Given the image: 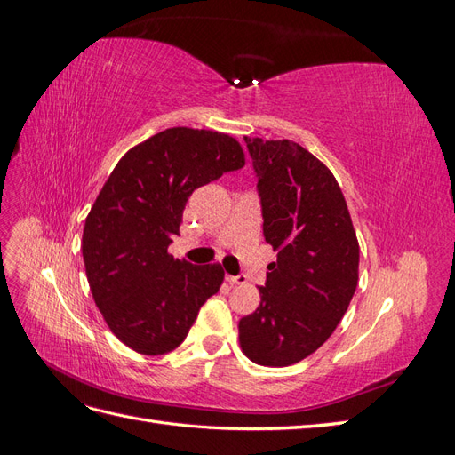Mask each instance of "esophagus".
Listing matches in <instances>:
<instances>
[{
    "mask_svg": "<svg viewBox=\"0 0 455 455\" xmlns=\"http://www.w3.org/2000/svg\"><path fill=\"white\" fill-rule=\"evenodd\" d=\"M226 281L229 284H246V275H226Z\"/></svg>",
    "mask_w": 455,
    "mask_h": 455,
    "instance_id": "1",
    "label": "esophagus"
}]
</instances>
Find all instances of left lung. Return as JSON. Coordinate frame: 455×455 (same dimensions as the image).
Masks as SVG:
<instances>
[{
    "instance_id": "obj_1",
    "label": "left lung",
    "mask_w": 455,
    "mask_h": 455,
    "mask_svg": "<svg viewBox=\"0 0 455 455\" xmlns=\"http://www.w3.org/2000/svg\"><path fill=\"white\" fill-rule=\"evenodd\" d=\"M258 176L264 237L277 252L259 306L239 321L243 353L291 366L332 336L359 283V241L339 184L292 140L244 136Z\"/></svg>"
}]
</instances>
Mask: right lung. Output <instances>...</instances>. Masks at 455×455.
Instances as JSON below:
<instances>
[{
  "label": "right lung",
  "mask_w": 455,
  "mask_h": 455,
  "mask_svg": "<svg viewBox=\"0 0 455 455\" xmlns=\"http://www.w3.org/2000/svg\"><path fill=\"white\" fill-rule=\"evenodd\" d=\"M244 167L229 134L172 127L131 148L96 197L84 228V261L96 307L136 353L164 355L186 339L201 306L220 291V264L169 254L188 197Z\"/></svg>",
  "instance_id": "add662e5"
}]
</instances>
